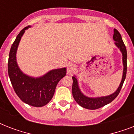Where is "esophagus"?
<instances>
[{
    "label": "esophagus",
    "mask_w": 134,
    "mask_h": 134,
    "mask_svg": "<svg viewBox=\"0 0 134 134\" xmlns=\"http://www.w3.org/2000/svg\"><path fill=\"white\" fill-rule=\"evenodd\" d=\"M76 70V66L72 63H70L69 65H67V72L68 74H72L74 71Z\"/></svg>",
    "instance_id": "1"
}]
</instances>
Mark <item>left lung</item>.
Segmentation results:
<instances>
[{"mask_svg":"<svg viewBox=\"0 0 134 134\" xmlns=\"http://www.w3.org/2000/svg\"><path fill=\"white\" fill-rule=\"evenodd\" d=\"M113 40L115 42V44L116 45L117 47L120 48V50L122 52V63L124 69H123V75L122 79L121 81V83L119 86L118 88L115 92L114 93L106 97H101L97 98H91L86 97L82 93L79 89V85H78V81L76 79V76H72L73 79V84H72V94L73 97L78 104L80 106H82L83 108L90 109V110H95L97 108H99L101 107H103L106 104H109L111 102L117 97V96L118 95L120 92L121 90V88L122 87V85L125 81V78H126V74H127V48L125 46V44L123 42L122 39L121 37L120 33L118 31V30L114 29V34H113Z\"/></svg>","mask_w":134,"mask_h":134,"instance_id":"obj_1","label":"left lung"}]
</instances>
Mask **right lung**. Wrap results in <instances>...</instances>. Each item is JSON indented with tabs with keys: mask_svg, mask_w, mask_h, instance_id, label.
<instances>
[{
	"mask_svg": "<svg viewBox=\"0 0 134 134\" xmlns=\"http://www.w3.org/2000/svg\"><path fill=\"white\" fill-rule=\"evenodd\" d=\"M29 27L21 30L12 45L8 59V74L16 94L21 101L35 107H42L51 100L57 84L66 75L67 69H53L39 78L29 76L21 71L16 63V53L21 37Z\"/></svg>",
	"mask_w": 134,
	"mask_h": 134,
	"instance_id": "add662e5",
	"label": "right lung"
}]
</instances>
